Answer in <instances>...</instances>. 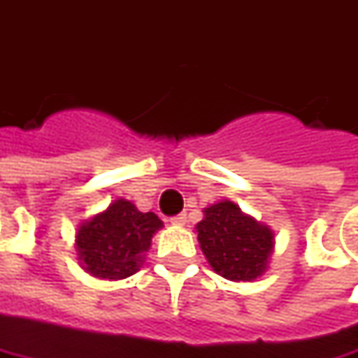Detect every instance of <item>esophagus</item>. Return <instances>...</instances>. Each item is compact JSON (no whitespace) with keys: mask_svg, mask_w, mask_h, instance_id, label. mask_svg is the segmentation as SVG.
<instances>
[{"mask_svg":"<svg viewBox=\"0 0 358 358\" xmlns=\"http://www.w3.org/2000/svg\"><path fill=\"white\" fill-rule=\"evenodd\" d=\"M186 212H180V214H176V216H172L170 220H172V224H176V226H184L186 224Z\"/></svg>","mask_w":358,"mask_h":358,"instance_id":"1","label":"esophagus"}]
</instances>
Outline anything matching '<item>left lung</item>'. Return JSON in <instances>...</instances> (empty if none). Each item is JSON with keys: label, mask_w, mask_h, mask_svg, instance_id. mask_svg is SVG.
Here are the masks:
<instances>
[{"label": "left lung", "mask_w": 358, "mask_h": 358, "mask_svg": "<svg viewBox=\"0 0 358 358\" xmlns=\"http://www.w3.org/2000/svg\"><path fill=\"white\" fill-rule=\"evenodd\" d=\"M196 232L210 266L228 280H255L266 271L274 234L234 202L222 200L204 208Z\"/></svg>", "instance_id": "1"}]
</instances>
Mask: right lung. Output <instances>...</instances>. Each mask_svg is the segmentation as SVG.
Returning a JSON list of instances; mask_svg holds the SVG:
<instances>
[{"instance_id": "obj_1", "label": "right lung", "mask_w": 358, "mask_h": 358, "mask_svg": "<svg viewBox=\"0 0 358 358\" xmlns=\"http://www.w3.org/2000/svg\"><path fill=\"white\" fill-rule=\"evenodd\" d=\"M162 228L154 212H140L132 202L117 198L108 210L78 228L76 248L82 266L92 276L122 280L140 271L152 236Z\"/></svg>"}]
</instances>
